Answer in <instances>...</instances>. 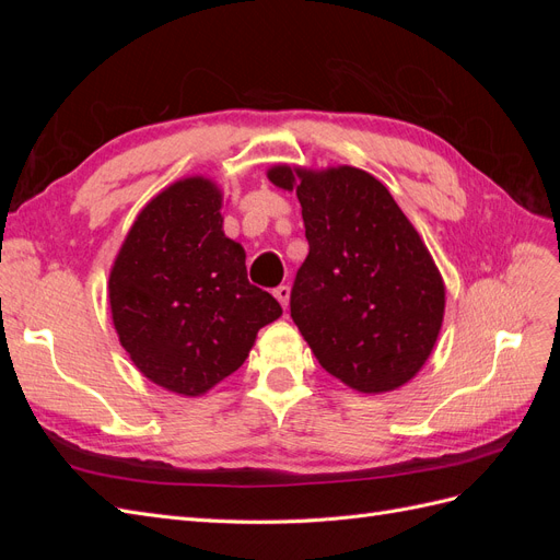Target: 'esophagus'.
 <instances>
[{"mask_svg": "<svg viewBox=\"0 0 560 560\" xmlns=\"http://www.w3.org/2000/svg\"><path fill=\"white\" fill-rule=\"evenodd\" d=\"M273 294H276V299L280 301V306L287 311V306H290V294H292L290 284H280V287H276Z\"/></svg>", "mask_w": 560, "mask_h": 560, "instance_id": "esophagus-1", "label": "esophagus"}]
</instances>
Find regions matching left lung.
I'll use <instances>...</instances> for the list:
<instances>
[{"mask_svg": "<svg viewBox=\"0 0 560 560\" xmlns=\"http://www.w3.org/2000/svg\"><path fill=\"white\" fill-rule=\"evenodd\" d=\"M268 179L301 202L311 249L290 308L322 369L366 395L409 383L432 354L446 306L413 224L360 167L273 165Z\"/></svg>", "mask_w": 560, "mask_h": 560, "instance_id": "1", "label": "left lung"}]
</instances>
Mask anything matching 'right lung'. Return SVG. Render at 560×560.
I'll return each mask as SVG.
<instances>
[{
    "mask_svg": "<svg viewBox=\"0 0 560 560\" xmlns=\"http://www.w3.org/2000/svg\"><path fill=\"white\" fill-rule=\"evenodd\" d=\"M222 191L184 177L135 219L109 273L118 341L142 374L184 397L243 366L257 331L282 315L249 284L245 249L224 235Z\"/></svg>",
    "mask_w": 560,
    "mask_h": 560,
    "instance_id": "1",
    "label": "right lung"
}]
</instances>
